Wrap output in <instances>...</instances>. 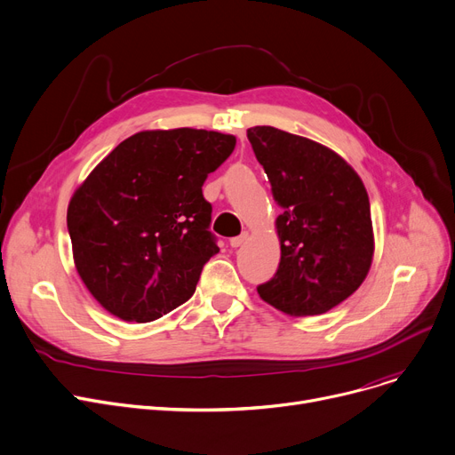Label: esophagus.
Listing matches in <instances>:
<instances>
[{
    "label": "esophagus",
    "mask_w": 455,
    "mask_h": 455,
    "mask_svg": "<svg viewBox=\"0 0 455 455\" xmlns=\"http://www.w3.org/2000/svg\"><path fill=\"white\" fill-rule=\"evenodd\" d=\"M248 238V233L244 231L243 235H238V236H233L231 240H229V244H231V248H238V246H243L244 244V240Z\"/></svg>",
    "instance_id": "34e87169"
}]
</instances>
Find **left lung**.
<instances>
[{"label":"left lung","instance_id":"1","mask_svg":"<svg viewBox=\"0 0 455 455\" xmlns=\"http://www.w3.org/2000/svg\"><path fill=\"white\" fill-rule=\"evenodd\" d=\"M248 140L283 207L277 217L281 262L257 286L290 315L323 314L358 290L375 251L371 205L355 169L331 148L274 126Z\"/></svg>","mask_w":455,"mask_h":455}]
</instances>
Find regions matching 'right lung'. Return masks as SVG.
<instances>
[{
	"label": "right lung",
	"mask_w": 455,
	"mask_h": 455,
	"mask_svg": "<svg viewBox=\"0 0 455 455\" xmlns=\"http://www.w3.org/2000/svg\"><path fill=\"white\" fill-rule=\"evenodd\" d=\"M235 143L195 128L133 133L75 191L68 231L76 272L110 314L147 323L193 296L219 253L202 185Z\"/></svg>",
	"instance_id": "right-lung-1"
}]
</instances>
